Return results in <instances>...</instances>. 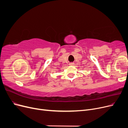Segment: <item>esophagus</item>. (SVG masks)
Returning <instances> with one entry per match:
<instances>
[{
    "label": "esophagus",
    "instance_id": "esophagus-1",
    "mask_svg": "<svg viewBox=\"0 0 128 128\" xmlns=\"http://www.w3.org/2000/svg\"><path fill=\"white\" fill-rule=\"evenodd\" d=\"M74 64L73 62L69 63V65H70V66H74Z\"/></svg>",
    "mask_w": 128,
    "mask_h": 128
}]
</instances>
